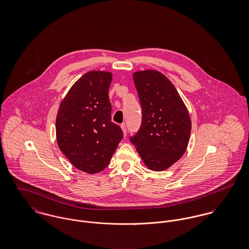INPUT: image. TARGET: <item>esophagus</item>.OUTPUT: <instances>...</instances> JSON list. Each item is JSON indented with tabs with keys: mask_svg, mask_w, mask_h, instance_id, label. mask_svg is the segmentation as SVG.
Here are the masks:
<instances>
[{
	"mask_svg": "<svg viewBox=\"0 0 249 249\" xmlns=\"http://www.w3.org/2000/svg\"><path fill=\"white\" fill-rule=\"evenodd\" d=\"M121 127H122V129H123L124 135V136H126V133H127V128H126V125H125L124 124H123L121 125Z\"/></svg>",
	"mask_w": 249,
	"mask_h": 249,
	"instance_id": "obj_1",
	"label": "esophagus"
}]
</instances>
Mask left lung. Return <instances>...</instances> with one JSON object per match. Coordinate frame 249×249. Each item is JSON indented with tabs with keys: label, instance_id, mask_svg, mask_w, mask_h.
Listing matches in <instances>:
<instances>
[{
	"label": "left lung",
	"instance_id": "obj_1",
	"mask_svg": "<svg viewBox=\"0 0 249 249\" xmlns=\"http://www.w3.org/2000/svg\"><path fill=\"white\" fill-rule=\"evenodd\" d=\"M133 80L142 107V122L130 137L142 161L152 171H164L184 154L191 119L174 84L161 72L136 71Z\"/></svg>",
	"mask_w": 249,
	"mask_h": 249
}]
</instances>
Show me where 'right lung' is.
Masks as SVG:
<instances>
[{
    "instance_id": "1",
    "label": "right lung",
    "mask_w": 249,
    "mask_h": 249,
    "mask_svg": "<svg viewBox=\"0 0 249 249\" xmlns=\"http://www.w3.org/2000/svg\"><path fill=\"white\" fill-rule=\"evenodd\" d=\"M111 80L108 71L84 73L61 102L56 116L60 150L76 169L90 175L107 168L124 136L111 121Z\"/></svg>"
}]
</instances>
